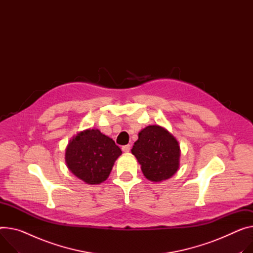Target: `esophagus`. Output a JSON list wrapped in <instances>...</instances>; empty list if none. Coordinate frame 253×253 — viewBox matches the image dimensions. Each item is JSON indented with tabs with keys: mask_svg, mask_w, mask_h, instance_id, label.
<instances>
[{
	"mask_svg": "<svg viewBox=\"0 0 253 253\" xmlns=\"http://www.w3.org/2000/svg\"><path fill=\"white\" fill-rule=\"evenodd\" d=\"M122 150H123V152H125V153H128L129 150H130V145H125V146H123V147H122Z\"/></svg>",
	"mask_w": 253,
	"mask_h": 253,
	"instance_id": "34e87169",
	"label": "esophagus"
}]
</instances>
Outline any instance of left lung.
<instances>
[{
	"label": "left lung",
	"mask_w": 253,
	"mask_h": 253,
	"mask_svg": "<svg viewBox=\"0 0 253 253\" xmlns=\"http://www.w3.org/2000/svg\"><path fill=\"white\" fill-rule=\"evenodd\" d=\"M131 153L141 164L146 178L151 181L168 179L178 170V142L160 126H149L141 130Z\"/></svg>",
	"instance_id": "8db88e82"
}]
</instances>
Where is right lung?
Masks as SVG:
<instances>
[{
    "label": "right lung",
    "instance_id": "1",
    "mask_svg": "<svg viewBox=\"0 0 253 253\" xmlns=\"http://www.w3.org/2000/svg\"><path fill=\"white\" fill-rule=\"evenodd\" d=\"M121 155V148L99 129H86L69 143L66 163L78 178L88 184H99L106 180Z\"/></svg>",
    "mask_w": 253,
    "mask_h": 253
}]
</instances>
